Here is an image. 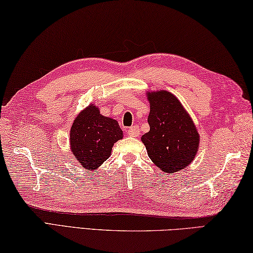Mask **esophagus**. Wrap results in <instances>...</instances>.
<instances>
[{
    "mask_svg": "<svg viewBox=\"0 0 253 253\" xmlns=\"http://www.w3.org/2000/svg\"><path fill=\"white\" fill-rule=\"evenodd\" d=\"M127 134L129 135L130 137H137L139 135V127L135 125V126H131L127 129Z\"/></svg>",
    "mask_w": 253,
    "mask_h": 253,
    "instance_id": "1",
    "label": "esophagus"
}]
</instances>
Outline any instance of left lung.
<instances>
[{"instance_id":"left-lung-1","label":"left lung","mask_w":253,"mask_h":253,"mask_svg":"<svg viewBox=\"0 0 253 253\" xmlns=\"http://www.w3.org/2000/svg\"><path fill=\"white\" fill-rule=\"evenodd\" d=\"M150 105V129L141 136L148 157L160 170L177 172L194 162L200 136L190 115L170 91L146 93Z\"/></svg>"}]
</instances>
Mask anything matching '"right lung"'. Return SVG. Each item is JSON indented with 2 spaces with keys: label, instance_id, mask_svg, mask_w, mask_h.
Masks as SVG:
<instances>
[{
  "label": "right lung",
  "instance_id": "1",
  "mask_svg": "<svg viewBox=\"0 0 253 253\" xmlns=\"http://www.w3.org/2000/svg\"><path fill=\"white\" fill-rule=\"evenodd\" d=\"M123 136L116 119L103 116L95 104H89L72 124L70 148L83 168L96 170L109 158L114 144Z\"/></svg>",
  "mask_w": 253,
  "mask_h": 253
}]
</instances>
